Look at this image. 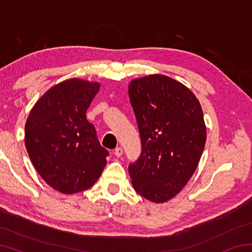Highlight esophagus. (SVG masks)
<instances>
[{"label": "esophagus", "instance_id": "obj_1", "mask_svg": "<svg viewBox=\"0 0 252 252\" xmlns=\"http://www.w3.org/2000/svg\"><path fill=\"white\" fill-rule=\"evenodd\" d=\"M122 153H123V150H122V148H117L116 150H114V156L116 157H121L122 156Z\"/></svg>", "mask_w": 252, "mask_h": 252}]
</instances>
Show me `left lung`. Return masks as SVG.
<instances>
[{"label": "left lung", "instance_id": "obj_1", "mask_svg": "<svg viewBox=\"0 0 252 252\" xmlns=\"http://www.w3.org/2000/svg\"><path fill=\"white\" fill-rule=\"evenodd\" d=\"M127 92L142 142L131 183L143 198L163 203L176 197L197 169L207 140L194 93L163 74L131 80Z\"/></svg>", "mask_w": 252, "mask_h": 252}]
</instances>
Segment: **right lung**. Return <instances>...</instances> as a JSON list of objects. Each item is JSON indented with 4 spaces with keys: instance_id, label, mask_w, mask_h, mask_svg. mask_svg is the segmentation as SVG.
I'll use <instances>...</instances> for the list:
<instances>
[{
    "instance_id": "add662e5",
    "label": "right lung",
    "mask_w": 252,
    "mask_h": 252,
    "mask_svg": "<svg viewBox=\"0 0 252 252\" xmlns=\"http://www.w3.org/2000/svg\"><path fill=\"white\" fill-rule=\"evenodd\" d=\"M100 87L78 78L62 81L35 102L25 122L24 142L32 164L61 193L91 188L106 164L108 151L85 116Z\"/></svg>"
}]
</instances>
